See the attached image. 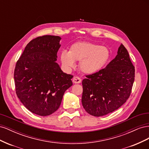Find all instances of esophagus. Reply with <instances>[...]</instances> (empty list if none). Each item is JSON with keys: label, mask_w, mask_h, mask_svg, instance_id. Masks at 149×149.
I'll return each mask as SVG.
<instances>
[{"label": "esophagus", "mask_w": 149, "mask_h": 149, "mask_svg": "<svg viewBox=\"0 0 149 149\" xmlns=\"http://www.w3.org/2000/svg\"><path fill=\"white\" fill-rule=\"evenodd\" d=\"M73 81L75 84H78L81 83V79L78 76H74L73 79Z\"/></svg>", "instance_id": "1"}]
</instances>
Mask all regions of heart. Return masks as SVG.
<instances>
[{
	"instance_id": "1",
	"label": "heart",
	"mask_w": 149,
	"mask_h": 149,
	"mask_svg": "<svg viewBox=\"0 0 149 149\" xmlns=\"http://www.w3.org/2000/svg\"><path fill=\"white\" fill-rule=\"evenodd\" d=\"M109 49L104 46L88 42L73 43L69 52L62 51L60 60L66 68L75 66V61H79V69L83 73L93 74L101 71L109 59Z\"/></svg>"
}]
</instances>
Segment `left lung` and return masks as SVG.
Returning <instances> with one entry per match:
<instances>
[{
    "label": "left lung",
    "mask_w": 149,
    "mask_h": 149,
    "mask_svg": "<svg viewBox=\"0 0 149 149\" xmlns=\"http://www.w3.org/2000/svg\"><path fill=\"white\" fill-rule=\"evenodd\" d=\"M83 80L81 102L93 116H105L116 111L128 100L135 78V68L123 44L118 55L106 68L86 76Z\"/></svg>",
    "instance_id": "left-lung-1"
}]
</instances>
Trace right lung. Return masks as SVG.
<instances>
[{
  "instance_id": "obj_1",
  "label": "right lung",
  "mask_w": 149,
  "mask_h": 149,
  "mask_svg": "<svg viewBox=\"0 0 149 149\" xmlns=\"http://www.w3.org/2000/svg\"><path fill=\"white\" fill-rule=\"evenodd\" d=\"M58 36L44 35L26 45L14 71L18 97L30 112L49 116L59 108L73 75L63 72L56 61L60 48Z\"/></svg>"
}]
</instances>
